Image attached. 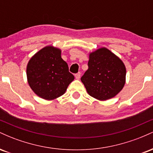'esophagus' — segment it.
I'll return each instance as SVG.
<instances>
[{"label": "esophagus", "instance_id": "esophagus-1", "mask_svg": "<svg viewBox=\"0 0 153 153\" xmlns=\"http://www.w3.org/2000/svg\"><path fill=\"white\" fill-rule=\"evenodd\" d=\"M80 75H81V73H80V72H79V73H77V74H75V78H76L77 80H79V79L80 78Z\"/></svg>", "mask_w": 153, "mask_h": 153}]
</instances>
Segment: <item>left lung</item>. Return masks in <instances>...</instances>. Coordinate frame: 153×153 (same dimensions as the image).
Masks as SVG:
<instances>
[{"instance_id": "obj_1", "label": "left lung", "mask_w": 153, "mask_h": 153, "mask_svg": "<svg viewBox=\"0 0 153 153\" xmlns=\"http://www.w3.org/2000/svg\"><path fill=\"white\" fill-rule=\"evenodd\" d=\"M88 69L80 80L88 94L99 101L117 96L126 82V68L122 59L106 47L89 54Z\"/></svg>"}]
</instances>
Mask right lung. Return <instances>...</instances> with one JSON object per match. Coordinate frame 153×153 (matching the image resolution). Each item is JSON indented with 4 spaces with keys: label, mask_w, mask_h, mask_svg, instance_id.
<instances>
[{
    "label": "right lung",
    "mask_w": 153,
    "mask_h": 153,
    "mask_svg": "<svg viewBox=\"0 0 153 153\" xmlns=\"http://www.w3.org/2000/svg\"><path fill=\"white\" fill-rule=\"evenodd\" d=\"M26 76L31 90L39 97L48 101L64 94L75 78L61 57L60 49L51 45L31 57L26 66Z\"/></svg>",
    "instance_id": "1"
}]
</instances>
